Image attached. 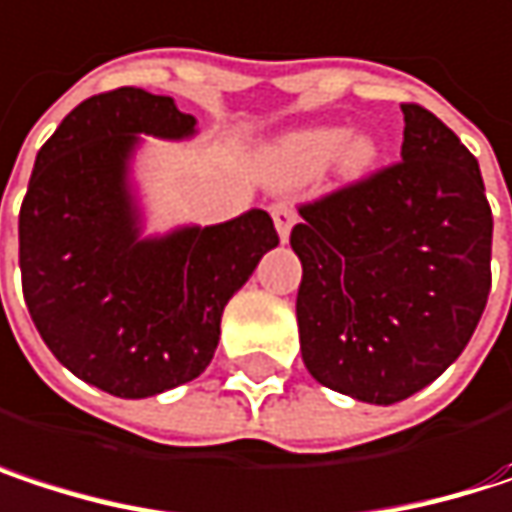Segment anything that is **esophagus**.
Instances as JSON below:
<instances>
[{
  "mask_svg": "<svg viewBox=\"0 0 512 512\" xmlns=\"http://www.w3.org/2000/svg\"><path fill=\"white\" fill-rule=\"evenodd\" d=\"M269 213H272V222H275V231H278L281 243H287L290 228L296 225V207H293V204H287V201H278V204H272V207H269Z\"/></svg>",
  "mask_w": 512,
  "mask_h": 512,
  "instance_id": "34e87169",
  "label": "esophagus"
}]
</instances>
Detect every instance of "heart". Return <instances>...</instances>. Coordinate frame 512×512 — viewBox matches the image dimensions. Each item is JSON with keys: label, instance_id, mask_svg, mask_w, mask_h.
<instances>
[{"label": "heart", "instance_id": "obj_1", "mask_svg": "<svg viewBox=\"0 0 512 512\" xmlns=\"http://www.w3.org/2000/svg\"><path fill=\"white\" fill-rule=\"evenodd\" d=\"M332 162L344 180H358L376 168L379 142L370 133H347V127L335 124L305 127L266 151V174L281 186H293L323 174Z\"/></svg>", "mask_w": 512, "mask_h": 512}]
</instances>
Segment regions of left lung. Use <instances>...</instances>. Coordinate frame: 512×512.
I'll return each mask as SVG.
<instances>
[{
  "instance_id": "8db88e82",
  "label": "left lung",
  "mask_w": 512,
  "mask_h": 512,
  "mask_svg": "<svg viewBox=\"0 0 512 512\" xmlns=\"http://www.w3.org/2000/svg\"><path fill=\"white\" fill-rule=\"evenodd\" d=\"M400 162L302 204L290 246L308 373L391 406L439 379L492 287V210L477 159L433 112L403 103Z\"/></svg>"
}]
</instances>
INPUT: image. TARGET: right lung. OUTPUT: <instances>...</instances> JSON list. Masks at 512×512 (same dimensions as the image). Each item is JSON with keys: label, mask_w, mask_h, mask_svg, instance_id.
I'll return each mask as SVG.
<instances>
[{"label": "right lung", "mask_w": 512, "mask_h": 512, "mask_svg": "<svg viewBox=\"0 0 512 512\" xmlns=\"http://www.w3.org/2000/svg\"><path fill=\"white\" fill-rule=\"evenodd\" d=\"M195 124L145 88L88 97L38 151L20 207L35 329L73 376L115 397H154L201 376L228 299L278 246L266 210L142 237L136 148L142 136L189 139Z\"/></svg>", "instance_id": "1"}]
</instances>
